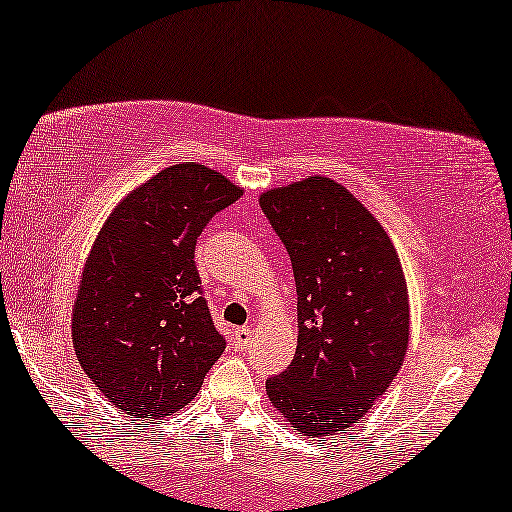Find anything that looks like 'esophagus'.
Here are the masks:
<instances>
[{
	"label": "esophagus",
	"mask_w": 512,
	"mask_h": 512,
	"mask_svg": "<svg viewBox=\"0 0 512 512\" xmlns=\"http://www.w3.org/2000/svg\"><path fill=\"white\" fill-rule=\"evenodd\" d=\"M251 338H254V331H251L249 326L244 328H237V331L233 333V340H235V347L240 349V352H244L251 345Z\"/></svg>",
	"instance_id": "34e87169"
}]
</instances>
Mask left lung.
Here are the masks:
<instances>
[{
    "mask_svg": "<svg viewBox=\"0 0 512 512\" xmlns=\"http://www.w3.org/2000/svg\"><path fill=\"white\" fill-rule=\"evenodd\" d=\"M261 209L291 256L298 347L265 391L305 436H335L366 415L405 359L408 286L380 221L326 177L261 195Z\"/></svg>",
    "mask_w": 512,
    "mask_h": 512,
    "instance_id": "8db88e82",
    "label": "left lung"
}]
</instances>
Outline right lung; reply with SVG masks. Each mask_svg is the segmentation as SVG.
<instances>
[{
  "label": "right lung",
  "instance_id": "right-lung-1",
  "mask_svg": "<svg viewBox=\"0 0 512 512\" xmlns=\"http://www.w3.org/2000/svg\"><path fill=\"white\" fill-rule=\"evenodd\" d=\"M240 195L205 165H170L125 195L97 235L72 340L81 368L125 415L184 408L226 349L193 258L202 228Z\"/></svg>",
  "mask_w": 512,
  "mask_h": 512
}]
</instances>
